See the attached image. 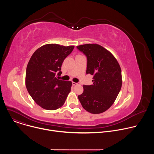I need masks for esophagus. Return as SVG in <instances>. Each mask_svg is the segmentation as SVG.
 Returning a JSON list of instances; mask_svg holds the SVG:
<instances>
[{
	"label": "esophagus",
	"instance_id": "1",
	"mask_svg": "<svg viewBox=\"0 0 154 154\" xmlns=\"http://www.w3.org/2000/svg\"><path fill=\"white\" fill-rule=\"evenodd\" d=\"M72 85L74 86H75V85H79V83H75V82H72Z\"/></svg>",
	"mask_w": 154,
	"mask_h": 154
}]
</instances>
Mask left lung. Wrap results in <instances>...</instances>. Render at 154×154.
I'll return each mask as SVG.
<instances>
[{
  "mask_svg": "<svg viewBox=\"0 0 154 154\" xmlns=\"http://www.w3.org/2000/svg\"><path fill=\"white\" fill-rule=\"evenodd\" d=\"M77 48L86 57V74L93 75V84L83 85V92L78 98L87 112L103 113L113 105L121 90L120 66L110 52L99 45L86 44Z\"/></svg>",
  "mask_w": 154,
  "mask_h": 154,
  "instance_id": "8db88e82",
  "label": "left lung"
}]
</instances>
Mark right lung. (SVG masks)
<instances>
[{"label":"right lung","mask_w":154,"mask_h":154,"mask_svg":"<svg viewBox=\"0 0 154 154\" xmlns=\"http://www.w3.org/2000/svg\"><path fill=\"white\" fill-rule=\"evenodd\" d=\"M74 46L48 44L38 48L27 66L26 85L34 101L41 107L54 110L62 106L71 91L72 82L59 80L64 60Z\"/></svg>","instance_id":"1"}]
</instances>
